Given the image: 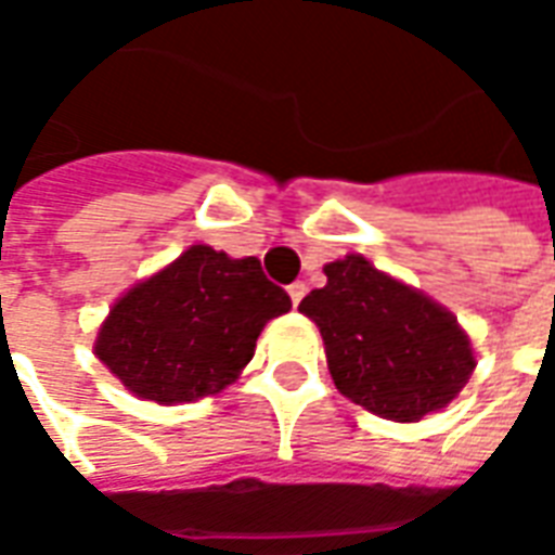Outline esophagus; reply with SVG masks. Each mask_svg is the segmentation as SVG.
Wrapping results in <instances>:
<instances>
[{
  "instance_id": "1",
  "label": "esophagus",
  "mask_w": 555,
  "mask_h": 555,
  "mask_svg": "<svg viewBox=\"0 0 555 555\" xmlns=\"http://www.w3.org/2000/svg\"><path fill=\"white\" fill-rule=\"evenodd\" d=\"M288 297H291V302H294V306H300V300L306 297V285H302V282H291Z\"/></svg>"
}]
</instances>
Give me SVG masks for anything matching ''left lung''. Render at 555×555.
Segmentation results:
<instances>
[{"instance_id": "8db88e82", "label": "left lung", "mask_w": 555, "mask_h": 555, "mask_svg": "<svg viewBox=\"0 0 555 555\" xmlns=\"http://www.w3.org/2000/svg\"><path fill=\"white\" fill-rule=\"evenodd\" d=\"M324 273L300 312L321 330L338 392L392 422L449 408L476 369L457 318L357 253Z\"/></svg>"}]
</instances>
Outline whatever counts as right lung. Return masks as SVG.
Masks as SVG:
<instances>
[{
    "mask_svg": "<svg viewBox=\"0 0 555 555\" xmlns=\"http://www.w3.org/2000/svg\"><path fill=\"white\" fill-rule=\"evenodd\" d=\"M288 309L258 258L195 243L115 300L94 353L137 398L198 401L237 380L267 321Z\"/></svg>",
    "mask_w": 555,
    "mask_h": 555,
    "instance_id": "add662e5",
    "label": "right lung"
}]
</instances>
